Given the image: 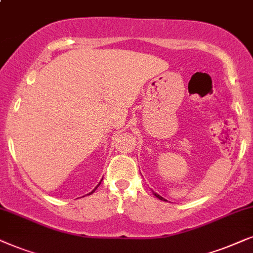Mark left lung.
Listing matches in <instances>:
<instances>
[{
  "label": "left lung",
  "mask_w": 253,
  "mask_h": 253,
  "mask_svg": "<svg viewBox=\"0 0 253 253\" xmlns=\"http://www.w3.org/2000/svg\"><path fill=\"white\" fill-rule=\"evenodd\" d=\"M153 193H154V195H155V197H156V198H158V199H160V200H163V201H167L166 199H164V198L163 197H161V195L160 194H157V193H155V192H153Z\"/></svg>",
  "instance_id": "1"
}]
</instances>
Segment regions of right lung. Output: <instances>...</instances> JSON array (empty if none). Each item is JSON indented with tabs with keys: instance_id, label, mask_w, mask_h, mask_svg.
<instances>
[{
	"instance_id": "add662e5",
	"label": "right lung",
	"mask_w": 253,
	"mask_h": 253,
	"mask_svg": "<svg viewBox=\"0 0 253 253\" xmlns=\"http://www.w3.org/2000/svg\"><path fill=\"white\" fill-rule=\"evenodd\" d=\"M98 185H99V184H98ZM98 185H97V186L95 187V190H96V188H97V187H98ZM95 190H93V191H95ZM93 191H92V192H93ZM92 192H91V193H92ZM91 193H89V194H91Z\"/></svg>"
}]
</instances>
